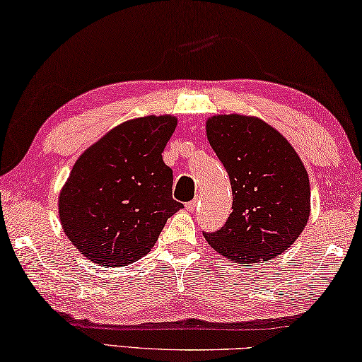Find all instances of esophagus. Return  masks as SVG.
I'll return each mask as SVG.
<instances>
[{
	"label": "esophagus",
	"mask_w": 362,
	"mask_h": 362,
	"mask_svg": "<svg viewBox=\"0 0 362 362\" xmlns=\"http://www.w3.org/2000/svg\"><path fill=\"white\" fill-rule=\"evenodd\" d=\"M199 204H200V200H197V199H194V200H191V202L189 204H186V209H187V211H195L197 210V206H199Z\"/></svg>",
	"instance_id": "34e87169"
}]
</instances>
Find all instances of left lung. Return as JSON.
I'll list each match as a JSON object with an SVG mask.
<instances>
[{
    "label": "left lung",
    "instance_id": "1",
    "mask_svg": "<svg viewBox=\"0 0 362 362\" xmlns=\"http://www.w3.org/2000/svg\"><path fill=\"white\" fill-rule=\"evenodd\" d=\"M206 138L226 168L233 213L209 245L242 266L268 262L303 233L311 210L310 177L284 136L258 117L229 114L206 120Z\"/></svg>",
    "mask_w": 362,
    "mask_h": 362
}]
</instances>
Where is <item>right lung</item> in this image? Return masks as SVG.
I'll return each instance as SVG.
<instances>
[{
	"label": "right lung",
	"instance_id": "right-lung-1",
	"mask_svg": "<svg viewBox=\"0 0 362 362\" xmlns=\"http://www.w3.org/2000/svg\"><path fill=\"white\" fill-rule=\"evenodd\" d=\"M176 125L173 115L133 118L76 160L59 194V220L83 257L107 268L138 262L182 209L162 158Z\"/></svg>",
	"mask_w": 362,
	"mask_h": 362
}]
</instances>
